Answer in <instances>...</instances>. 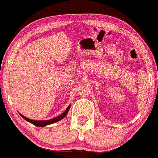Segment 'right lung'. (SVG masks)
Segmentation results:
<instances>
[{"mask_svg": "<svg viewBox=\"0 0 158 158\" xmlns=\"http://www.w3.org/2000/svg\"><path fill=\"white\" fill-rule=\"evenodd\" d=\"M70 107H71V104H70L69 106H68L66 110H65L63 114H61L60 115L57 116V117H55V118L48 119V120H34V119H31L27 118V117H25V116L23 115L20 113H19V114H20L21 117H23V119H25L26 121L28 122V123H30L33 124V125H35V126H37V127H44V126H47V125H51V124L57 123V122L61 120L62 119L64 118L65 116L67 115L68 112H69Z\"/></svg>", "mask_w": 158, "mask_h": 158, "instance_id": "right-lung-1", "label": "right lung"}]
</instances>
